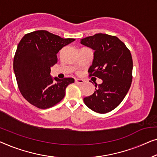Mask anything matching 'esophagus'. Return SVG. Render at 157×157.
Returning a JSON list of instances; mask_svg holds the SVG:
<instances>
[{"instance_id": "34e87169", "label": "esophagus", "mask_w": 157, "mask_h": 157, "mask_svg": "<svg viewBox=\"0 0 157 157\" xmlns=\"http://www.w3.org/2000/svg\"><path fill=\"white\" fill-rule=\"evenodd\" d=\"M84 82V80L82 79H75V83L78 84H82Z\"/></svg>"}]
</instances>
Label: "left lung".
<instances>
[{"instance_id": "8db88e82", "label": "left lung", "mask_w": 157, "mask_h": 157, "mask_svg": "<svg viewBox=\"0 0 157 157\" xmlns=\"http://www.w3.org/2000/svg\"><path fill=\"white\" fill-rule=\"evenodd\" d=\"M82 45L94 50V59L88 72L101 79L92 95L83 99L90 109L100 114L117 107L129 91L132 80V55L117 37L98 33L81 39Z\"/></svg>"}]
</instances>
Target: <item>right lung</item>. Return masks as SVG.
I'll return each instance as SVG.
<instances>
[{
  "mask_svg": "<svg viewBox=\"0 0 157 157\" xmlns=\"http://www.w3.org/2000/svg\"><path fill=\"white\" fill-rule=\"evenodd\" d=\"M74 40L46 30H37L23 37L15 54L13 70L20 91L28 102L47 109L63 100L66 87L75 79L52 78L50 67L57 63V52Z\"/></svg>",
  "mask_w": 157,
  "mask_h": 157,
  "instance_id": "1",
  "label": "right lung"
}]
</instances>
